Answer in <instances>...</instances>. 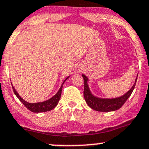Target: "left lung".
I'll return each mask as SVG.
<instances>
[{
  "label": "left lung",
  "instance_id": "1",
  "mask_svg": "<svg viewBox=\"0 0 149 149\" xmlns=\"http://www.w3.org/2000/svg\"><path fill=\"white\" fill-rule=\"evenodd\" d=\"M84 81V95L85 98L86 102L88 105L89 107L91 108L93 110L101 112H109L113 111L119 109L125 102L127 101V99L129 98L130 95L132 93L134 88H135L136 83L137 81V77L136 79L135 84H134L132 88L126 93L122 96L118 97L116 98H97L92 94L90 91L88 86V78L85 75H82Z\"/></svg>",
  "mask_w": 149,
  "mask_h": 149
}]
</instances>
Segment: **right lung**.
<instances>
[{
    "label": "right lung",
    "instance_id": "add662e5",
    "mask_svg": "<svg viewBox=\"0 0 149 149\" xmlns=\"http://www.w3.org/2000/svg\"><path fill=\"white\" fill-rule=\"evenodd\" d=\"M69 77V76H68ZM68 78H66L64 81L63 82L61 87L60 88L59 91H58V93L56 95H54L52 98H50L49 100H47L46 101H43V102H39V103H28L27 101H24L23 98L20 96L19 94L17 93V91H15V89L14 88L13 86V90L14 93L16 95L17 98L20 100V101H21L22 103L29 110L31 111L34 112V113H41V112H46L52 110L53 109H54L56 106H57L59 100L61 98V92H62V88H63V84H64L65 81L68 79Z\"/></svg>",
    "mask_w": 149,
    "mask_h": 149
}]
</instances>
